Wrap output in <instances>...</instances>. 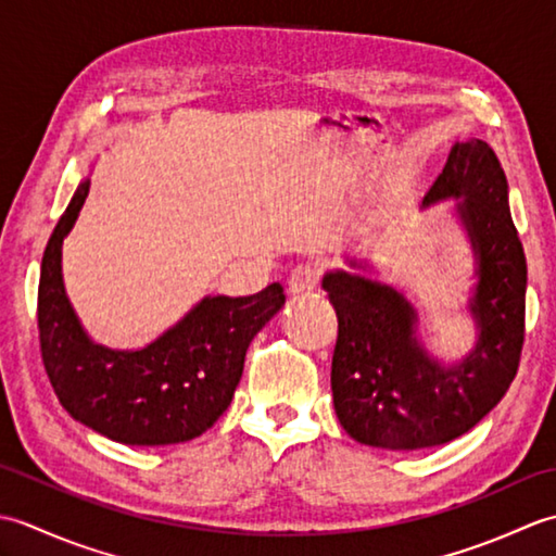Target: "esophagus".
Masks as SVG:
<instances>
[{
	"instance_id": "obj_1",
	"label": "esophagus",
	"mask_w": 556,
	"mask_h": 556,
	"mask_svg": "<svg viewBox=\"0 0 556 556\" xmlns=\"http://www.w3.org/2000/svg\"><path fill=\"white\" fill-rule=\"evenodd\" d=\"M323 271L313 265H301L291 271L289 277V293L291 296H308L317 287H320Z\"/></svg>"
}]
</instances>
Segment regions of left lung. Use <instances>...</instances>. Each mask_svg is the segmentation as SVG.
<instances>
[{
  "mask_svg": "<svg viewBox=\"0 0 556 556\" xmlns=\"http://www.w3.org/2000/svg\"><path fill=\"white\" fill-rule=\"evenodd\" d=\"M506 176L485 140L448 152L425 205L464 195L460 217L478 251L473 311L480 339L470 356L442 368L413 337L410 305L394 289L349 271L327 275L339 334L332 356L334 410L361 444L410 452L456 440L500 404L526 339V255L514 227Z\"/></svg>",
  "mask_w": 556,
  "mask_h": 556,
  "instance_id": "obj_1",
  "label": "left lung"
}]
</instances>
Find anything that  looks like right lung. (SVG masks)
<instances>
[{
    "mask_svg": "<svg viewBox=\"0 0 556 556\" xmlns=\"http://www.w3.org/2000/svg\"><path fill=\"white\" fill-rule=\"evenodd\" d=\"M88 184H80L45 245L38 285V337L45 372L71 416L114 442L179 444L203 434L229 408L253 337L287 296L269 285L253 296L205 299L150 344L119 353L90 344L66 301L62 241Z\"/></svg>",
    "mask_w": 556,
    "mask_h": 556,
    "instance_id": "obj_1",
    "label": "right lung"
}]
</instances>
